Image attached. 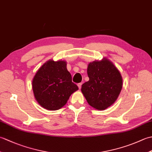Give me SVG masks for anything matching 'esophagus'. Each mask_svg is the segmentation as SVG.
<instances>
[{"label":"esophagus","instance_id":"34e87169","mask_svg":"<svg viewBox=\"0 0 152 152\" xmlns=\"http://www.w3.org/2000/svg\"><path fill=\"white\" fill-rule=\"evenodd\" d=\"M82 83H78V88L80 89H81V88H82Z\"/></svg>","mask_w":152,"mask_h":152}]
</instances>
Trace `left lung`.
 Listing matches in <instances>:
<instances>
[{
    "label": "left lung",
    "mask_w": 152,
    "mask_h": 152,
    "mask_svg": "<svg viewBox=\"0 0 152 152\" xmlns=\"http://www.w3.org/2000/svg\"><path fill=\"white\" fill-rule=\"evenodd\" d=\"M88 75L89 81L82 86L83 95L90 106L104 110L114 104L121 91V74L110 61L104 58L88 64Z\"/></svg>",
    "instance_id": "8db88e82"
}]
</instances>
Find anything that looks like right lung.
<instances>
[{"label":"right lung","mask_w":152,"mask_h":152,"mask_svg":"<svg viewBox=\"0 0 152 152\" xmlns=\"http://www.w3.org/2000/svg\"><path fill=\"white\" fill-rule=\"evenodd\" d=\"M34 97L42 107L57 110L78 89L72 82L64 61L49 60L38 70L32 82Z\"/></svg>","instance_id":"1"}]
</instances>
